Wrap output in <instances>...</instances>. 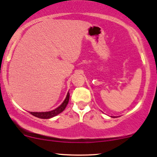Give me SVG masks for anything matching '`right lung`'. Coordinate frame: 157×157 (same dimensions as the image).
I'll return each mask as SVG.
<instances>
[{
  "label": "right lung",
  "instance_id": "right-lung-1",
  "mask_svg": "<svg viewBox=\"0 0 157 157\" xmlns=\"http://www.w3.org/2000/svg\"><path fill=\"white\" fill-rule=\"evenodd\" d=\"M69 99H70V93H67V95L66 97V99L63 102V103L61 104L60 106H58L57 109H54V110L50 111V112H30V113L32 115L35 116V117H39V118L41 119H48L51 118V117H55V116L58 115V114L61 113L67 107V104L69 102Z\"/></svg>",
  "mask_w": 157,
  "mask_h": 157
}]
</instances>
